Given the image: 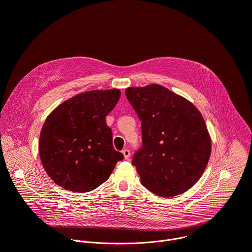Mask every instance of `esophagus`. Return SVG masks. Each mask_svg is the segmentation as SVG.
<instances>
[{
    "instance_id": "34e87169",
    "label": "esophagus",
    "mask_w": 252,
    "mask_h": 252,
    "mask_svg": "<svg viewBox=\"0 0 252 252\" xmlns=\"http://www.w3.org/2000/svg\"><path fill=\"white\" fill-rule=\"evenodd\" d=\"M123 155H124V158H125V159H128L129 158V157H130V152L128 151V150H124L123 152Z\"/></svg>"
}]
</instances>
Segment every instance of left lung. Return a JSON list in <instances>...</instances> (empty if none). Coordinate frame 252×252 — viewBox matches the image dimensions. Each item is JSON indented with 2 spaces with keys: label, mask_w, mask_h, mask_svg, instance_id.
<instances>
[{
  "label": "left lung",
  "mask_w": 252,
  "mask_h": 252,
  "mask_svg": "<svg viewBox=\"0 0 252 252\" xmlns=\"http://www.w3.org/2000/svg\"><path fill=\"white\" fill-rule=\"evenodd\" d=\"M126 95L141 121L142 149L132 164L142 186L162 197L186 192L211 155L202 115L191 101L158 84L127 88Z\"/></svg>",
  "instance_id": "1"
}]
</instances>
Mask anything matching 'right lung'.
<instances>
[{
    "instance_id": "1",
    "label": "right lung",
    "mask_w": 252,
    "mask_h": 252,
    "mask_svg": "<svg viewBox=\"0 0 252 252\" xmlns=\"http://www.w3.org/2000/svg\"><path fill=\"white\" fill-rule=\"evenodd\" d=\"M120 96L117 89L80 93L47 117L39 153L46 172L59 187L79 193L94 190L124 159L114 149L112 129L105 123Z\"/></svg>"
}]
</instances>
